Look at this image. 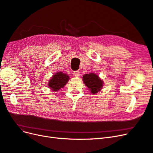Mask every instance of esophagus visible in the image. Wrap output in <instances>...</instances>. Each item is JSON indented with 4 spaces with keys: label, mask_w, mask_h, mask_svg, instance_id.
Instances as JSON below:
<instances>
[{
    "label": "esophagus",
    "mask_w": 153,
    "mask_h": 153,
    "mask_svg": "<svg viewBox=\"0 0 153 153\" xmlns=\"http://www.w3.org/2000/svg\"><path fill=\"white\" fill-rule=\"evenodd\" d=\"M73 74H74V76H75L76 77H78L80 76V71H75L73 72Z\"/></svg>",
    "instance_id": "esophagus-1"
}]
</instances>
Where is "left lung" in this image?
Segmentation results:
<instances>
[{
  "mask_svg": "<svg viewBox=\"0 0 153 153\" xmlns=\"http://www.w3.org/2000/svg\"><path fill=\"white\" fill-rule=\"evenodd\" d=\"M83 80L92 94H96L103 87V81L94 73L85 74L83 76Z\"/></svg>",
  "mask_w": 153,
  "mask_h": 153,
  "instance_id": "left-lung-1",
  "label": "left lung"
}]
</instances>
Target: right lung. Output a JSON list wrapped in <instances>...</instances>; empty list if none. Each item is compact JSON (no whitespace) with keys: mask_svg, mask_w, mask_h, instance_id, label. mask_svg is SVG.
<instances>
[{"mask_svg":"<svg viewBox=\"0 0 153 153\" xmlns=\"http://www.w3.org/2000/svg\"><path fill=\"white\" fill-rule=\"evenodd\" d=\"M69 80V76L62 72H57L48 82V86L53 91H59Z\"/></svg>","mask_w":153,"mask_h":153,"instance_id":"right-lung-1","label":"right lung"}]
</instances>
